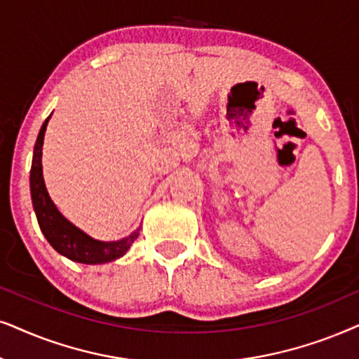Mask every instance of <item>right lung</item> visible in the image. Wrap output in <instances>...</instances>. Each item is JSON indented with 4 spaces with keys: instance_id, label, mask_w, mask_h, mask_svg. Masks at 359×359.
<instances>
[{
    "instance_id": "obj_1",
    "label": "right lung",
    "mask_w": 359,
    "mask_h": 359,
    "mask_svg": "<svg viewBox=\"0 0 359 359\" xmlns=\"http://www.w3.org/2000/svg\"><path fill=\"white\" fill-rule=\"evenodd\" d=\"M50 116L46 119L41 126L39 135H37L29 177L32 207H34L41 231L44 233L50 246L59 255L69 257L70 261L82 262V264H104V262L116 261L126 255L136 238L140 236V228L133 231L130 236L121 238L118 241L95 240L83 229L69 222L49 197L44 184V175H42V144H44L46 128Z\"/></svg>"
}]
</instances>
